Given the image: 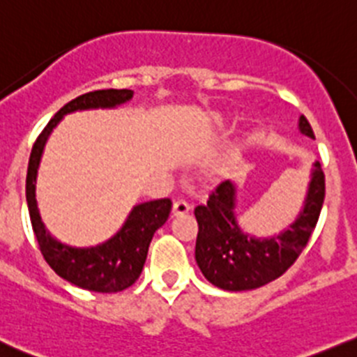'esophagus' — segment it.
I'll list each match as a JSON object with an SVG mask.
<instances>
[{
  "label": "esophagus",
  "mask_w": 357,
  "mask_h": 357,
  "mask_svg": "<svg viewBox=\"0 0 357 357\" xmlns=\"http://www.w3.org/2000/svg\"><path fill=\"white\" fill-rule=\"evenodd\" d=\"M189 210H191V205H189L185 199H176L175 203H173V215H184V213H188Z\"/></svg>",
  "instance_id": "1"
}]
</instances>
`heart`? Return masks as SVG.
Segmentation results:
<instances>
[{"mask_svg": "<svg viewBox=\"0 0 357 357\" xmlns=\"http://www.w3.org/2000/svg\"><path fill=\"white\" fill-rule=\"evenodd\" d=\"M208 128L213 131H222L227 128V121L222 117V115L215 114L208 119Z\"/></svg>", "mask_w": 357, "mask_h": 357, "instance_id": "1", "label": "heart"}]
</instances>
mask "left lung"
<instances>
[{"label":"left lung","instance_id":"8db88e82","mask_svg":"<svg viewBox=\"0 0 357 357\" xmlns=\"http://www.w3.org/2000/svg\"><path fill=\"white\" fill-rule=\"evenodd\" d=\"M301 135L314 138L303 115L298 119ZM324 203V173L321 162L312 165L303 206L289 227L277 235L254 236L238 222V185L224 181L206 203L195 208L198 220L195 257L210 284L224 291H250L278 278L307 245Z\"/></svg>","mask_w":357,"mask_h":357}]
</instances>
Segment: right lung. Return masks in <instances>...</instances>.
I'll return each mask as SVG.
<instances>
[{
	"label": "right lung",
	"instance_id": "obj_1",
	"mask_svg": "<svg viewBox=\"0 0 357 357\" xmlns=\"http://www.w3.org/2000/svg\"><path fill=\"white\" fill-rule=\"evenodd\" d=\"M133 91L103 89L82 94L64 105L47 124L33 145L26 176V202H28L31 226L38 240L40 250L49 266L61 278L82 289L94 293H119L133 286L144 270L149 245L159 227L166 222L172 210V199L161 198L138 203L126 217L119 231L103 243L91 247H73L59 242L47 231L36 203V176L50 135L64 115L84 110H112L131 101Z\"/></svg>",
	"mask_w": 357,
	"mask_h": 357
}]
</instances>
